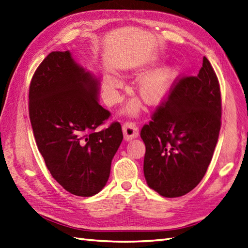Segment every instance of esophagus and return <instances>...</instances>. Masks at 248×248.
<instances>
[{"label": "esophagus", "instance_id": "obj_1", "mask_svg": "<svg viewBox=\"0 0 248 248\" xmlns=\"http://www.w3.org/2000/svg\"><path fill=\"white\" fill-rule=\"evenodd\" d=\"M123 132L124 136L125 141H130L132 139H135L138 137L139 132L135 124L133 123H125L123 125Z\"/></svg>", "mask_w": 248, "mask_h": 248}]
</instances>
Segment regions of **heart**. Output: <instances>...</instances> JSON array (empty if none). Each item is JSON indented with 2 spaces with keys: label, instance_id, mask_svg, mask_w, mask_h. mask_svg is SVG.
Wrapping results in <instances>:
<instances>
[{
  "label": "heart",
  "instance_id": "b5f03b06",
  "mask_svg": "<svg viewBox=\"0 0 248 248\" xmlns=\"http://www.w3.org/2000/svg\"><path fill=\"white\" fill-rule=\"evenodd\" d=\"M180 71L178 67L170 65L156 69L155 71L145 75L139 81L137 91L141 98L150 106H156L161 104L168 97L172 91L174 85L179 78ZM120 80L116 76L111 74H105L103 78V86L106 92V98L109 104H115L118 101L116 90L120 87ZM141 104L136 99L130 100L124 109L120 111L122 115L136 116L140 110Z\"/></svg>",
  "mask_w": 248,
  "mask_h": 248
}]
</instances>
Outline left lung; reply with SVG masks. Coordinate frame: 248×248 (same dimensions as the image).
<instances>
[{
  "label": "left lung",
  "mask_w": 248,
  "mask_h": 248,
  "mask_svg": "<svg viewBox=\"0 0 248 248\" xmlns=\"http://www.w3.org/2000/svg\"><path fill=\"white\" fill-rule=\"evenodd\" d=\"M221 126L219 81L206 58L181 79L140 133L149 187L167 198L187 194L204 177Z\"/></svg>",
  "instance_id": "left-lung-1"
}]
</instances>
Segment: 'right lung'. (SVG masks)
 <instances>
[{
	"mask_svg": "<svg viewBox=\"0 0 248 248\" xmlns=\"http://www.w3.org/2000/svg\"><path fill=\"white\" fill-rule=\"evenodd\" d=\"M99 85L67 50L50 53L29 88L37 148L53 178L75 196H94L105 187L124 138L118 123L94 132L110 115L98 103Z\"/></svg>",
	"mask_w": 248,
	"mask_h": 248,
	"instance_id": "obj_1",
	"label": "right lung"
}]
</instances>
